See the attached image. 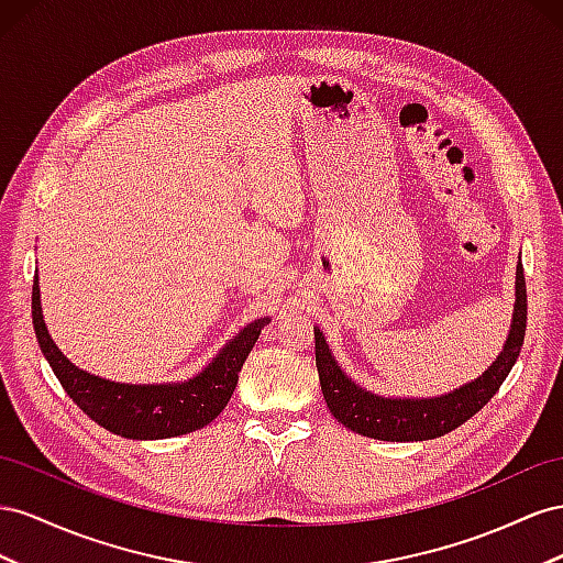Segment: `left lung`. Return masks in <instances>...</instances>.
Masks as SVG:
<instances>
[{"label": "left lung", "mask_w": 563, "mask_h": 563, "mask_svg": "<svg viewBox=\"0 0 563 563\" xmlns=\"http://www.w3.org/2000/svg\"><path fill=\"white\" fill-rule=\"evenodd\" d=\"M514 313L507 332V342L488 371L462 387L429 398H400L379 396L367 391L353 382L342 365L336 363L332 349L325 342V334L313 328L316 336V367L323 398L334 415L351 431L377 441H429L457 429L474 417L481 408L500 389L509 371L519 358V351L526 334V280L521 260L517 264V283H514Z\"/></svg>", "instance_id": "1"}]
</instances>
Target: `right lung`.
I'll use <instances>...</instances> for the list:
<instances>
[{
  "label": "right lung",
  "instance_id": "1",
  "mask_svg": "<svg viewBox=\"0 0 563 563\" xmlns=\"http://www.w3.org/2000/svg\"><path fill=\"white\" fill-rule=\"evenodd\" d=\"M268 323V316L252 320L219 349L217 356L198 375L188 379L163 384L112 382L82 371L63 356L44 323L40 278L35 276L32 283V325L60 387L96 424L136 441L184 437L210 424L227 408L235 391L240 367Z\"/></svg>",
  "mask_w": 563,
  "mask_h": 563
}]
</instances>
